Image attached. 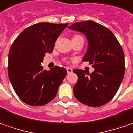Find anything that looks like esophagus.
<instances>
[{
	"label": "esophagus",
	"mask_w": 133,
	"mask_h": 133,
	"mask_svg": "<svg viewBox=\"0 0 133 133\" xmlns=\"http://www.w3.org/2000/svg\"><path fill=\"white\" fill-rule=\"evenodd\" d=\"M66 71H67V73H69V74L72 72V69L71 68H66Z\"/></svg>",
	"instance_id": "esophagus-1"
}]
</instances>
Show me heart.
<instances>
[{
    "label": "heart",
    "mask_w": 133,
    "mask_h": 133,
    "mask_svg": "<svg viewBox=\"0 0 133 133\" xmlns=\"http://www.w3.org/2000/svg\"><path fill=\"white\" fill-rule=\"evenodd\" d=\"M76 36H75V37H76Z\"/></svg>",
    "instance_id": "obj_1"
}]
</instances>
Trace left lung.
Instances as JSON below:
<instances>
[{
  "instance_id": "1",
  "label": "left lung",
  "mask_w": 133,
  "mask_h": 133,
  "mask_svg": "<svg viewBox=\"0 0 133 133\" xmlns=\"http://www.w3.org/2000/svg\"><path fill=\"white\" fill-rule=\"evenodd\" d=\"M68 28L79 31L88 40L83 61H89L93 72L74 69L78 77L73 87L74 95L81 103L99 107L110 102L118 91L124 75V54L114 34L91 20L73 23Z\"/></svg>"
}]
</instances>
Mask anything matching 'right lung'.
<instances>
[{
    "label": "right lung",
    "mask_w": 133,
    "mask_h": 133,
    "mask_svg": "<svg viewBox=\"0 0 133 133\" xmlns=\"http://www.w3.org/2000/svg\"><path fill=\"white\" fill-rule=\"evenodd\" d=\"M66 24L40 23L25 28L13 42L9 53L8 74L18 97L31 106L52 101L67 72L56 66L43 69L41 63L51 53L55 42Z\"/></svg>",
    "instance_id": "right-lung-1"
}]
</instances>
